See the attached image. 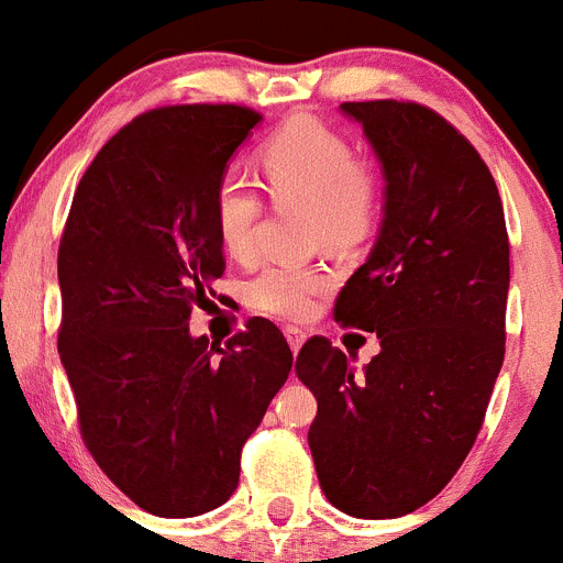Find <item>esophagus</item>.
I'll use <instances>...</instances> for the list:
<instances>
[{"mask_svg": "<svg viewBox=\"0 0 563 563\" xmlns=\"http://www.w3.org/2000/svg\"><path fill=\"white\" fill-rule=\"evenodd\" d=\"M284 336H287V342H289V347H292V353H298L300 344L306 342V331H300V328H292V325L284 328Z\"/></svg>", "mask_w": 563, "mask_h": 563, "instance_id": "1", "label": "esophagus"}]
</instances>
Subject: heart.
I'll list each match as a JSON object with an SVG mask.
<instances>
[{"instance_id": "b5f03b06", "label": "heart", "mask_w": 563, "mask_h": 563, "mask_svg": "<svg viewBox=\"0 0 563 563\" xmlns=\"http://www.w3.org/2000/svg\"><path fill=\"white\" fill-rule=\"evenodd\" d=\"M265 186L279 208H306L311 235L333 249H350L375 230L383 208V177L372 161L358 158L339 128L317 117H295L265 139L257 153ZM263 199L241 172H227L213 191V224L235 260H252ZM328 289L322 268L268 265L246 284L254 311L303 320L314 298Z\"/></svg>"}]
</instances>
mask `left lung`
Instances as JSON below:
<instances>
[{
    "label": "left lung",
    "instance_id": "1",
    "mask_svg": "<svg viewBox=\"0 0 563 563\" xmlns=\"http://www.w3.org/2000/svg\"><path fill=\"white\" fill-rule=\"evenodd\" d=\"M386 177V219L369 260L333 303L380 353L353 372L325 336L298 353L317 397L309 449L344 515L402 517L435 498L484 424L504 364L509 235L476 147L430 106L347 100Z\"/></svg>",
    "mask_w": 563,
    "mask_h": 563
}]
</instances>
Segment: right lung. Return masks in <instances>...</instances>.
<instances>
[{
    "instance_id": "1",
    "label": "right lung",
    "mask_w": 563,
    "mask_h": 563,
    "mask_svg": "<svg viewBox=\"0 0 563 563\" xmlns=\"http://www.w3.org/2000/svg\"><path fill=\"white\" fill-rule=\"evenodd\" d=\"M260 120L238 103L133 117L87 166L65 221L57 347L81 441L150 515H205L235 493L243 443L292 366L265 317L224 347L188 333L227 268L216 183Z\"/></svg>"
}]
</instances>
